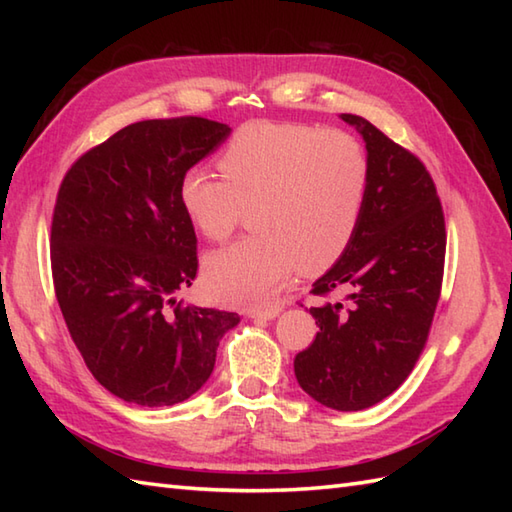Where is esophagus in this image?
<instances>
[{"label": "esophagus", "mask_w": 512, "mask_h": 512, "mask_svg": "<svg viewBox=\"0 0 512 512\" xmlns=\"http://www.w3.org/2000/svg\"><path fill=\"white\" fill-rule=\"evenodd\" d=\"M246 314H248L250 319H264V321H270V319L277 317L279 308H277V306H270V308H266V310H248Z\"/></svg>", "instance_id": "1"}]
</instances>
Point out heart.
<instances>
[{
    "mask_svg": "<svg viewBox=\"0 0 512 512\" xmlns=\"http://www.w3.org/2000/svg\"><path fill=\"white\" fill-rule=\"evenodd\" d=\"M222 178L191 167L178 200L195 231L222 242L248 211L253 235L204 259L217 299L262 306L295 273L317 275L341 259L361 222L369 158L341 129L253 121L237 129L217 158Z\"/></svg>",
    "mask_w": 512,
    "mask_h": 512,
    "instance_id": "b5f03b06",
    "label": "heart"
}]
</instances>
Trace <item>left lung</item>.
I'll return each instance as SVG.
<instances>
[{
	"mask_svg": "<svg viewBox=\"0 0 512 512\" xmlns=\"http://www.w3.org/2000/svg\"><path fill=\"white\" fill-rule=\"evenodd\" d=\"M341 118L365 140L369 191L350 246L312 284L314 295L345 292V301L310 308L319 332L295 356V376L321 405L361 411L405 383L427 343L447 231L422 162L365 118Z\"/></svg>",
	"mask_w": 512,
	"mask_h": 512,
	"instance_id": "1",
	"label": "left lung"
}]
</instances>
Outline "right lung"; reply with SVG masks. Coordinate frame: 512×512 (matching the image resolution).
I'll return each mask as SVG.
<instances>
[{"mask_svg": "<svg viewBox=\"0 0 512 512\" xmlns=\"http://www.w3.org/2000/svg\"><path fill=\"white\" fill-rule=\"evenodd\" d=\"M228 134L200 116L140 121L83 154L61 182L54 292L92 376L125 402L169 407L193 396L239 323L235 312L178 297L198 273L178 182Z\"/></svg>", "mask_w": 512, "mask_h": 512, "instance_id": "right-lung-1", "label": "right lung"}]
</instances>
